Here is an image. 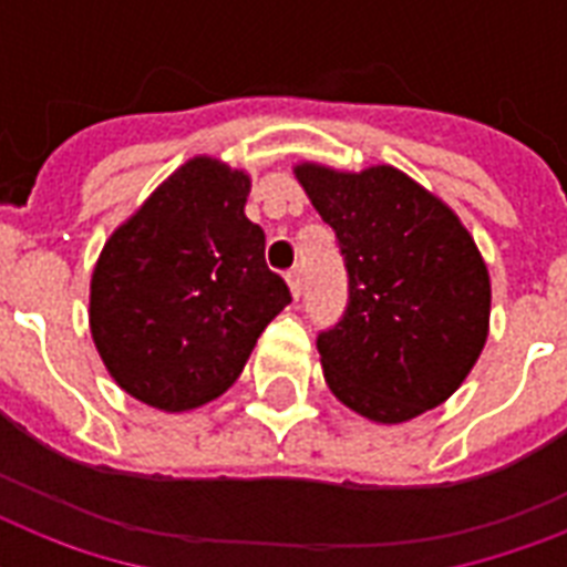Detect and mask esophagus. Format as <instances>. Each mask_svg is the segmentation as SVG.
I'll use <instances>...</instances> for the list:
<instances>
[{"mask_svg": "<svg viewBox=\"0 0 567 567\" xmlns=\"http://www.w3.org/2000/svg\"><path fill=\"white\" fill-rule=\"evenodd\" d=\"M288 285H291V293L300 300L302 293V267H293V270H288Z\"/></svg>", "mask_w": 567, "mask_h": 567, "instance_id": "34e87169", "label": "esophagus"}]
</instances>
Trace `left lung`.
<instances>
[{
  "instance_id": "left-lung-1",
  "label": "left lung",
  "mask_w": 567,
  "mask_h": 567,
  "mask_svg": "<svg viewBox=\"0 0 567 567\" xmlns=\"http://www.w3.org/2000/svg\"><path fill=\"white\" fill-rule=\"evenodd\" d=\"M293 173L336 229L347 267L344 315L318 336L332 394L377 423L441 405L488 338L492 285L474 238L439 196L388 164Z\"/></svg>"
}]
</instances>
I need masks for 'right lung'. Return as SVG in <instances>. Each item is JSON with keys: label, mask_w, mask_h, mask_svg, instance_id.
<instances>
[{"label": "right lung", "mask_w": 567, "mask_h": 567, "mask_svg": "<svg viewBox=\"0 0 567 567\" xmlns=\"http://www.w3.org/2000/svg\"><path fill=\"white\" fill-rule=\"evenodd\" d=\"M249 176L190 158L120 226L91 279V336L126 394L162 412L212 403L291 302L244 214Z\"/></svg>", "instance_id": "obj_1"}]
</instances>
